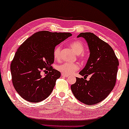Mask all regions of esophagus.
I'll return each instance as SVG.
<instances>
[{"mask_svg": "<svg viewBox=\"0 0 129 129\" xmlns=\"http://www.w3.org/2000/svg\"><path fill=\"white\" fill-rule=\"evenodd\" d=\"M61 75H62V77H69L68 75L64 74H61Z\"/></svg>", "mask_w": 129, "mask_h": 129, "instance_id": "obj_1", "label": "esophagus"}]
</instances>
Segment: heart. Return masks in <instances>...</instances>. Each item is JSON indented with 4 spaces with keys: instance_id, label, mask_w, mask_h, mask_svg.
Segmentation results:
<instances>
[{
    "instance_id": "b5f03b06",
    "label": "heart",
    "mask_w": 129,
    "mask_h": 129,
    "mask_svg": "<svg viewBox=\"0 0 129 129\" xmlns=\"http://www.w3.org/2000/svg\"><path fill=\"white\" fill-rule=\"evenodd\" d=\"M70 46L72 48L77 55L81 54L84 51V47L83 43L79 41H73L70 44ZM61 51V46L60 45L57 46L54 50V57L55 59L58 60L60 59ZM83 57V56H82ZM79 67L78 64L76 63H71L66 62L62 64L58 65L57 66V69L63 74L66 75H71L75 71L79 69Z\"/></svg>"
}]
</instances>
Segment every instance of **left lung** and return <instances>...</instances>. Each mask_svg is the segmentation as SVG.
<instances>
[{
    "mask_svg": "<svg viewBox=\"0 0 129 129\" xmlns=\"http://www.w3.org/2000/svg\"><path fill=\"white\" fill-rule=\"evenodd\" d=\"M87 42L90 56L79 74L91 75L89 81L76 78L71 86L76 98L86 105H92L104 100L115 85L119 62L113 48L106 42L91 33H82L78 35Z\"/></svg>",
    "mask_w": 129,
    "mask_h": 129,
    "instance_id": "left-lung-1",
    "label": "left lung"
}]
</instances>
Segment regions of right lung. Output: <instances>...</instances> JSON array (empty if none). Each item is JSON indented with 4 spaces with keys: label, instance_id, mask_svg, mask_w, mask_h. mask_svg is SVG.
I'll list each match as a JSON object with an SVG mask.
<instances>
[{
    "label": "right lung",
    "instance_id": "obj_1",
    "mask_svg": "<svg viewBox=\"0 0 129 129\" xmlns=\"http://www.w3.org/2000/svg\"><path fill=\"white\" fill-rule=\"evenodd\" d=\"M69 33L41 31L34 34L18 48L11 63L12 81L19 95L28 102H39L51 93L59 71L51 66L55 46L71 37ZM45 68L49 73L40 75Z\"/></svg>",
    "mask_w": 129,
    "mask_h": 129
}]
</instances>
